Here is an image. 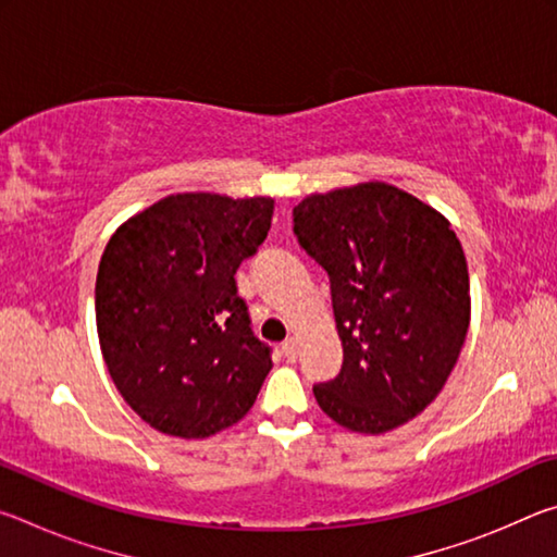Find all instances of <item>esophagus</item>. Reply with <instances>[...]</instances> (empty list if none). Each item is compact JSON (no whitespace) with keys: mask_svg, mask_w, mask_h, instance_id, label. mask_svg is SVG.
<instances>
[{"mask_svg":"<svg viewBox=\"0 0 557 557\" xmlns=\"http://www.w3.org/2000/svg\"><path fill=\"white\" fill-rule=\"evenodd\" d=\"M282 354H285L287 361H295V358H297V338L295 336H289L287 342L282 344Z\"/></svg>","mask_w":557,"mask_h":557,"instance_id":"obj_1","label":"esophagus"}]
</instances>
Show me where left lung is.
<instances>
[{"instance_id":"left-lung-1","label":"left lung","mask_w":557,"mask_h":557,"mask_svg":"<svg viewBox=\"0 0 557 557\" xmlns=\"http://www.w3.org/2000/svg\"><path fill=\"white\" fill-rule=\"evenodd\" d=\"M301 248L332 282L344 363L314 398L336 425L383 435L445 388L465 346L467 258L449 221L385 182L312 194L295 211Z\"/></svg>"}]
</instances>
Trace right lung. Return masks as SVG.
Instances as JSON below:
<instances>
[{
    "mask_svg": "<svg viewBox=\"0 0 557 557\" xmlns=\"http://www.w3.org/2000/svg\"><path fill=\"white\" fill-rule=\"evenodd\" d=\"M275 199L172 194L112 233L96 280L100 351L147 425L203 440L245 418L272 369L235 270L268 238Z\"/></svg>",
    "mask_w": 557,
    "mask_h": 557,
    "instance_id": "obj_1",
    "label": "right lung"
}]
</instances>
